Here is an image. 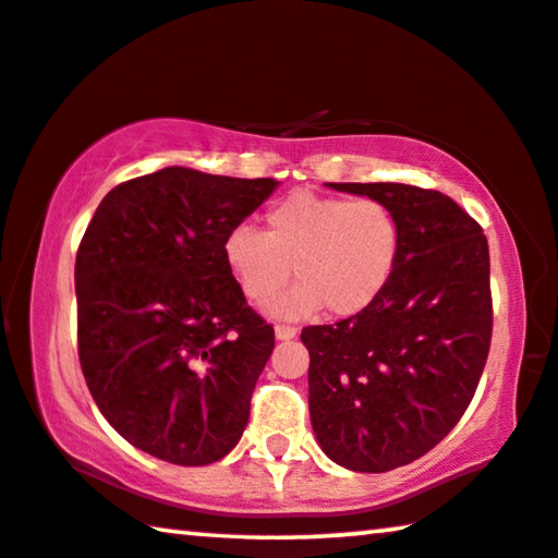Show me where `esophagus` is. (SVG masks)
Instances as JSON below:
<instances>
[{"label": "esophagus", "mask_w": 558, "mask_h": 558, "mask_svg": "<svg viewBox=\"0 0 558 558\" xmlns=\"http://www.w3.org/2000/svg\"><path fill=\"white\" fill-rule=\"evenodd\" d=\"M298 335V327H293V325H276V338L278 340H290V338H295Z\"/></svg>", "instance_id": "34e87169"}]
</instances>
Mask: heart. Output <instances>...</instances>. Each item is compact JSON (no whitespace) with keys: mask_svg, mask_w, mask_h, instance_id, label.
<instances>
[{"mask_svg":"<svg viewBox=\"0 0 558 558\" xmlns=\"http://www.w3.org/2000/svg\"><path fill=\"white\" fill-rule=\"evenodd\" d=\"M400 218L385 201L295 191L265 214V233L238 223L223 235V263L245 300L265 305L290 280L298 286L278 315L325 311L357 315L383 295L400 260Z\"/></svg>","mask_w":558,"mask_h":558,"instance_id":"1","label":"heart"}]
</instances>
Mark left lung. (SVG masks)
Returning a JSON list of instances; mask_svg holds the SVG:
<instances>
[{
  "mask_svg": "<svg viewBox=\"0 0 558 558\" xmlns=\"http://www.w3.org/2000/svg\"><path fill=\"white\" fill-rule=\"evenodd\" d=\"M385 201L400 260L373 305L303 327L311 422L352 472H390L437 447L470 407L492 344L489 245L462 206L407 183H330Z\"/></svg>",
  "mask_w": 558,
  "mask_h": 558,
  "instance_id": "obj_1",
  "label": "left lung"
}]
</instances>
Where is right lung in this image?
I'll return each mask as SVG.
<instances>
[{
    "instance_id": "obj_1",
    "label": "right lung",
    "mask_w": 558,
    "mask_h": 558,
    "mask_svg": "<svg viewBox=\"0 0 558 558\" xmlns=\"http://www.w3.org/2000/svg\"><path fill=\"white\" fill-rule=\"evenodd\" d=\"M276 189L193 168L106 193L76 251V344L96 407L163 462H218L241 439L276 348L223 263V235Z\"/></svg>"
}]
</instances>
